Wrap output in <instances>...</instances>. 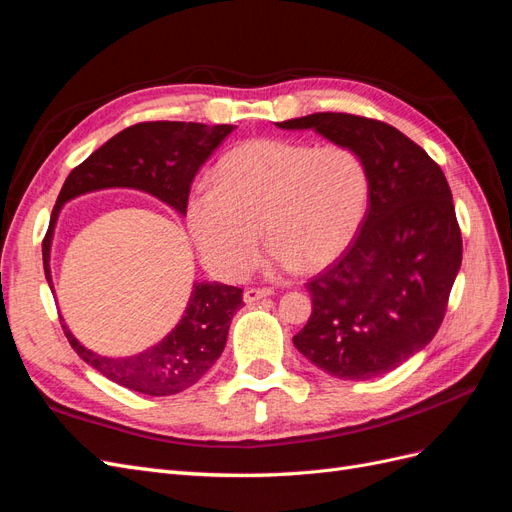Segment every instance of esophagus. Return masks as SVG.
<instances>
[{
    "mask_svg": "<svg viewBox=\"0 0 512 512\" xmlns=\"http://www.w3.org/2000/svg\"><path fill=\"white\" fill-rule=\"evenodd\" d=\"M271 294H273V290H269V288H247V290L243 292V301H245V303H256V301H260V299L271 297Z\"/></svg>",
    "mask_w": 512,
    "mask_h": 512,
    "instance_id": "obj_1",
    "label": "esophagus"
}]
</instances>
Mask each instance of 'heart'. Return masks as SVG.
Masks as SVG:
<instances>
[{"instance_id": "obj_1", "label": "heart", "mask_w": 512, "mask_h": 512, "mask_svg": "<svg viewBox=\"0 0 512 512\" xmlns=\"http://www.w3.org/2000/svg\"><path fill=\"white\" fill-rule=\"evenodd\" d=\"M213 183L188 198L185 220L205 265L239 280L258 258L263 226L273 265L318 271L359 235L369 203L363 160L344 145L256 138L228 151Z\"/></svg>"}]
</instances>
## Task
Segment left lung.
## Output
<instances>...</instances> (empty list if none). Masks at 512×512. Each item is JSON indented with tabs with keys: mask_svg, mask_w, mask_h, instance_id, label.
Returning a JSON list of instances; mask_svg holds the SVG:
<instances>
[{
	"mask_svg": "<svg viewBox=\"0 0 512 512\" xmlns=\"http://www.w3.org/2000/svg\"><path fill=\"white\" fill-rule=\"evenodd\" d=\"M352 149L369 209L342 258L305 288L312 316L292 337L309 363L342 380L389 374L438 333L461 267V232L442 168L397 128L348 113L275 123Z\"/></svg>",
	"mask_w": 512,
	"mask_h": 512,
	"instance_id": "left-lung-1",
	"label": "left lung"
}]
</instances>
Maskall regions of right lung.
<instances>
[{
    "instance_id": "1",
    "label": "right lung",
    "mask_w": 512,
    "mask_h": 512,
    "mask_svg": "<svg viewBox=\"0 0 512 512\" xmlns=\"http://www.w3.org/2000/svg\"><path fill=\"white\" fill-rule=\"evenodd\" d=\"M237 126H205L194 121H149L121 130L76 166L61 188L42 243L46 282L53 288L51 247L59 213L70 200L100 190H136L185 215L190 185L211 153ZM241 288L194 282L175 329L158 344L130 356H106L83 346L66 320L61 327L81 359L108 380L130 391L166 397L190 389L224 352L230 320L241 309Z\"/></svg>"
}]
</instances>
